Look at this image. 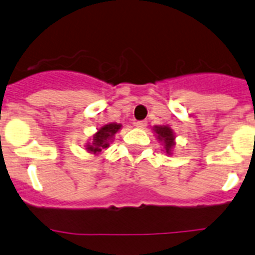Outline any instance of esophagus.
Instances as JSON below:
<instances>
[{
  "label": "esophagus",
  "instance_id": "obj_1",
  "mask_svg": "<svg viewBox=\"0 0 255 255\" xmlns=\"http://www.w3.org/2000/svg\"><path fill=\"white\" fill-rule=\"evenodd\" d=\"M147 125H148V121H145V120H140L136 123V126H138V128H140V129H145V128H147Z\"/></svg>",
  "mask_w": 255,
  "mask_h": 255
}]
</instances>
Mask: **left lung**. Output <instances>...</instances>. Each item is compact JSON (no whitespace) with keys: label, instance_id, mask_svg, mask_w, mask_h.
<instances>
[{"label":"left lung","instance_id":"8db88e82","mask_svg":"<svg viewBox=\"0 0 255 255\" xmlns=\"http://www.w3.org/2000/svg\"><path fill=\"white\" fill-rule=\"evenodd\" d=\"M155 131L158 134L159 139L164 141L166 144V150H170V148L173 145V134H172V130L167 126H155Z\"/></svg>","mask_w":255,"mask_h":255}]
</instances>
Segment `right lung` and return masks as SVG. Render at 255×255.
<instances>
[{
	"instance_id": "add662e5",
	"label": "right lung",
	"mask_w": 255,
	"mask_h": 255,
	"mask_svg": "<svg viewBox=\"0 0 255 255\" xmlns=\"http://www.w3.org/2000/svg\"><path fill=\"white\" fill-rule=\"evenodd\" d=\"M120 128L121 125H119V124H108V125L101 128L100 131L94 135L93 145H88V150L93 153H100L102 148H107L108 139L112 138Z\"/></svg>"
}]
</instances>
